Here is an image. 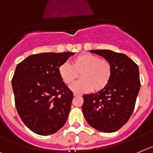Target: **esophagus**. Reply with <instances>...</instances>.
<instances>
[{
    "label": "esophagus",
    "mask_w": 153,
    "mask_h": 153,
    "mask_svg": "<svg viewBox=\"0 0 153 153\" xmlns=\"http://www.w3.org/2000/svg\"><path fill=\"white\" fill-rule=\"evenodd\" d=\"M82 95L79 94V93H77V92H74V96H81Z\"/></svg>",
    "instance_id": "esophagus-1"
}]
</instances>
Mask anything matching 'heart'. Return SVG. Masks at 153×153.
<instances>
[{
  "label": "heart",
  "instance_id": "obj_1",
  "mask_svg": "<svg viewBox=\"0 0 153 153\" xmlns=\"http://www.w3.org/2000/svg\"><path fill=\"white\" fill-rule=\"evenodd\" d=\"M112 65L106 59L97 55L85 53L74 57L71 65L63 63L58 68L60 79L66 85H70L81 74V80L73 83L70 88L75 92L104 89L112 77Z\"/></svg>",
  "mask_w": 153,
  "mask_h": 153
}]
</instances>
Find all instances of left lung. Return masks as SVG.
Returning a JSON list of instances; mask_svg holds the SVG:
<instances>
[{"mask_svg":"<svg viewBox=\"0 0 153 153\" xmlns=\"http://www.w3.org/2000/svg\"><path fill=\"white\" fill-rule=\"evenodd\" d=\"M112 65L108 85L96 93L85 94L82 112L88 124L102 132H114L128 122L140 89L138 65L127 55L110 50H93Z\"/></svg>","mask_w":153,"mask_h":153,"instance_id":"obj_1","label":"left lung"}]
</instances>
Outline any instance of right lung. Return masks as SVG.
<instances>
[{
	"label": "right lung",
	"mask_w": 153,
	"mask_h": 153,
	"mask_svg": "<svg viewBox=\"0 0 153 153\" xmlns=\"http://www.w3.org/2000/svg\"><path fill=\"white\" fill-rule=\"evenodd\" d=\"M73 52L30 55L17 65L11 80L18 114L36 134L49 135L66 122L73 92L60 79L59 66Z\"/></svg>",
	"instance_id": "add662e5"
}]
</instances>
